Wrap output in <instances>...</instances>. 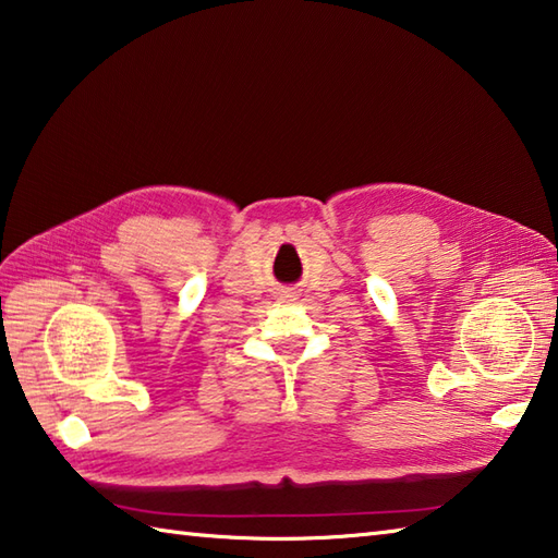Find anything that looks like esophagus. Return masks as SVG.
Segmentation results:
<instances>
[{
  "label": "esophagus",
  "mask_w": 558,
  "mask_h": 558,
  "mask_svg": "<svg viewBox=\"0 0 558 558\" xmlns=\"http://www.w3.org/2000/svg\"><path fill=\"white\" fill-rule=\"evenodd\" d=\"M277 301H279V303H291V301H295V291H293V289H287V287L279 289V291H277Z\"/></svg>",
  "instance_id": "1"
}]
</instances>
